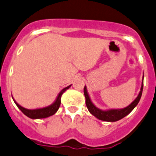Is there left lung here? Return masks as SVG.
<instances>
[{
  "mask_svg": "<svg viewBox=\"0 0 156 156\" xmlns=\"http://www.w3.org/2000/svg\"><path fill=\"white\" fill-rule=\"evenodd\" d=\"M143 78H144V75L143 76V79H142V84L141 88H140V91L139 93L138 96L136 97L135 100L129 104L127 107H124L122 109H108V110H101V109L97 107L93 102L90 100V96L87 92V87L84 86V97H85V103L86 106H87L88 111L91 113L93 116H94L98 120H103V121L107 122H116L118 120H121L122 118L127 116L138 104L140 102V100L141 98L142 93H143Z\"/></svg>",
  "mask_w": 156,
  "mask_h": 156,
  "instance_id": "8db88e82",
  "label": "left lung"
}]
</instances>
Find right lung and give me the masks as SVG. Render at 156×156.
I'll list each match as a JSON object with an SVG mask.
<instances>
[{"label":"right lung","instance_id":"right-lung-1","mask_svg":"<svg viewBox=\"0 0 156 156\" xmlns=\"http://www.w3.org/2000/svg\"><path fill=\"white\" fill-rule=\"evenodd\" d=\"M72 86L69 85L68 87L63 88L61 91L59 92V94H58V96L56 97L55 100L54 101V102L52 103L50 105L47 106V107H42V108H36V109H27L25 107H22V106L20 105L13 98V101L16 104V105L17 106L18 108L24 113L27 116H28L29 118H31L35 120V119H43V118H46V117H49V116H52V115L55 114L57 111H58V108L60 107V104H61V98L62 94L66 91V90L69 88V87Z\"/></svg>","mask_w":156,"mask_h":156}]
</instances>
